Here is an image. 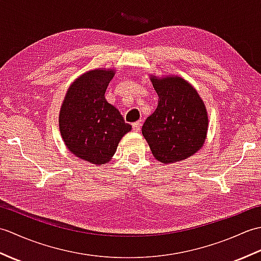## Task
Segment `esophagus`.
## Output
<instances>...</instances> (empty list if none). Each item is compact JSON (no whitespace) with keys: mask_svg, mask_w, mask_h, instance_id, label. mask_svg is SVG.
I'll list each match as a JSON object with an SVG mask.
<instances>
[{"mask_svg":"<svg viewBox=\"0 0 261 261\" xmlns=\"http://www.w3.org/2000/svg\"><path fill=\"white\" fill-rule=\"evenodd\" d=\"M140 127H141L140 121H137V122H135V123H132V130H134L135 132H139Z\"/></svg>","mask_w":261,"mask_h":261,"instance_id":"34e87169","label":"esophagus"}]
</instances>
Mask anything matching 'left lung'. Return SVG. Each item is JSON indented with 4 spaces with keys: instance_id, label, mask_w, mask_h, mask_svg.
<instances>
[{
    "instance_id": "obj_1",
    "label": "left lung",
    "mask_w": 261,
    "mask_h": 261,
    "mask_svg": "<svg viewBox=\"0 0 261 261\" xmlns=\"http://www.w3.org/2000/svg\"><path fill=\"white\" fill-rule=\"evenodd\" d=\"M158 107L142 125V135L158 162L170 164L193 156L207 132L206 109L197 92L180 77L150 79Z\"/></svg>"
}]
</instances>
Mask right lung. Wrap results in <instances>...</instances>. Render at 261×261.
Returning <instances> with one entry per match:
<instances>
[{
	"label": "right lung",
	"mask_w": 261,
	"mask_h": 261,
	"mask_svg": "<svg viewBox=\"0 0 261 261\" xmlns=\"http://www.w3.org/2000/svg\"><path fill=\"white\" fill-rule=\"evenodd\" d=\"M114 70L95 69L80 76L68 88L59 113L60 134L70 152L92 164L110 162L131 125L105 99Z\"/></svg>",
	"instance_id": "obj_1"
}]
</instances>
